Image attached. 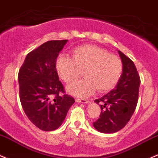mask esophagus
Masks as SVG:
<instances>
[{
    "mask_svg": "<svg viewBox=\"0 0 158 158\" xmlns=\"http://www.w3.org/2000/svg\"><path fill=\"white\" fill-rule=\"evenodd\" d=\"M76 101L78 103H82V104H88L89 101L86 100V99H80V98H76Z\"/></svg>",
    "mask_w": 158,
    "mask_h": 158,
    "instance_id": "esophagus-1",
    "label": "esophagus"
}]
</instances>
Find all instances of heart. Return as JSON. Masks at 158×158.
Segmentation results:
<instances>
[{
  "instance_id": "obj_1",
  "label": "heart",
  "mask_w": 158,
  "mask_h": 158,
  "mask_svg": "<svg viewBox=\"0 0 158 158\" xmlns=\"http://www.w3.org/2000/svg\"><path fill=\"white\" fill-rule=\"evenodd\" d=\"M60 77L66 82L76 81L84 71L85 79L67 86L68 92L77 97H87L96 89L100 92L112 89L123 71L120 58L95 45H83L73 52V58L60 56L56 62Z\"/></svg>"
}]
</instances>
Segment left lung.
I'll use <instances>...</instances> for the list:
<instances>
[{
    "mask_svg": "<svg viewBox=\"0 0 158 158\" xmlns=\"http://www.w3.org/2000/svg\"><path fill=\"white\" fill-rule=\"evenodd\" d=\"M118 54L123 72L115 89L94 101L101 104V113L93 126L103 133H114L125 127L135 111L139 98L140 78L135 64L120 51Z\"/></svg>",
    "mask_w": 158,
    "mask_h": 158,
    "instance_id": "8db88e82",
    "label": "left lung"
}]
</instances>
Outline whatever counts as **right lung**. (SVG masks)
<instances>
[{
  "label": "right lung",
  "instance_id": "add662e5",
  "mask_svg": "<svg viewBox=\"0 0 158 158\" xmlns=\"http://www.w3.org/2000/svg\"><path fill=\"white\" fill-rule=\"evenodd\" d=\"M67 41H49L33 50L27 54L18 74L23 110L43 131H54L60 127L75 102L73 98L64 94L56 69L58 55Z\"/></svg>",
  "mask_w": 158,
  "mask_h": 158
}]
</instances>
